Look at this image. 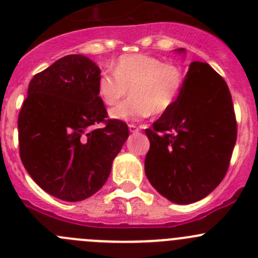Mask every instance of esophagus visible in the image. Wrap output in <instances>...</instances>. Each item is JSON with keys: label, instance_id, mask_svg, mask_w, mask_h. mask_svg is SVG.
<instances>
[{"label": "esophagus", "instance_id": "34e87169", "mask_svg": "<svg viewBox=\"0 0 258 258\" xmlns=\"http://www.w3.org/2000/svg\"><path fill=\"white\" fill-rule=\"evenodd\" d=\"M128 130H130V132H132V134H134V132H139L140 131V127L136 126V124L131 123V124H128Z\"/></svg>", "mask_w": 258, "mask_h": 258}]
</instances>
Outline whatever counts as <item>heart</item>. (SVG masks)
Instances as JSON below:
<instances>
[{
	"instance_id": "heart-1",
	"label": "heart",
	"mask_w": 258,
	"mask_h": 258,
	"mask_svg": "<svg viewBox=\"0 0 258 258\" xmlns=\"http://www.w3.org/2000/svg\"><path fill=\"white\" fill-rule=\"evenodd\" d=\"M112 71L100 75L97 95L106 106H113L130 88L131 97L110 111V116L118 121H137L167 112L183 87V72L177 64L151 54H122Z\"/></svg>"
}]
</instances>
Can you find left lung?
I'll use <instances>...</instances> for the list:
<instances>
[{"instance_id": "1", "label": "left lung", "mask_w": 258, "mask_h": 258, "mask_svg": "<svg viewBox=\"0 0 258 258\" xmlns=\"http://www.w3.org/2000/svg\"><path fill=\"white\" fill-rule=\"evenodd\" d=\"M146 135L145 172L158 194L179 205L206 197L225 177L237 139L227 83L209 63L191 62L177 102Z\"/></svg>"}]
</instances>
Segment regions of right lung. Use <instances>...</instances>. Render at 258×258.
Masks as SVG:
<instances>
[{"label":"right lung","instance_id":"add662e5","mask_svg":"<svg viewBox=\"0 0 258 258\" xmlns=\"http://www.w3.org/2000/svg\"><path fill=\"white\" fill-rule=\"evenodd\" d=\"M101 70L69 54L35 75L18 114L20 156L28 175L51 196L88 199L107 181L128 127L107 119L97 95ZM105 127L93 130L95 124Z\"/></svg>","mask_w":258,"mask_h":258}]
</instances>
